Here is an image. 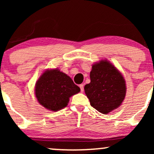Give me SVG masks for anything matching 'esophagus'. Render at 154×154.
Returning a JSON list of instances; mask_svg holds the SVG:
<instances>
[{"label": "esophagus", "mask_w": 154, "mask_h": 154, "mask_svg": "<svg viewBox=\"0 0 154 154\" xmlns=\"http://www.w3.org/2000/svg\"><path fill=\"white\" fill-rule=\"evenodd\" d=\"M79 86H80V88H81V92H83V91H84V85H83V84H81V85H80Z\"/></svg>", "instance_id": "34e87169"}]
</instances>
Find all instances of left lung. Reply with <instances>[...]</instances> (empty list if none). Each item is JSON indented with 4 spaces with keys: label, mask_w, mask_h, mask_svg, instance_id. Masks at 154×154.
Returning a JSON list of instances; mask_svg holds the SVG:
<instances>
[{
    "label": "left lung",
    "mask_w": 154,
    "mask_h": 154,
    "mask_svg": "<svg viewBox=\"0 0 154 154\" xmlns=\"http://www.w3.org/2000/svg\"><path fill=\"white\" fill-rule=\"evenodd\" d=\"M90 83L85 85L90 105L103 114L120 106L126 94L125 81L121 73L107 60L92 65Z\"/></svg>",
    "instance_id": "left-lung-1"
}]
</instances>
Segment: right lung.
Returning a JSON list of instances; mask_svg holds the SVG:
<instances>
[{"mask_svg": "<svg viewBox=\"0 0 154 154\" xmlns=\"http://www.w3.org/2000/svg\"><path fill=\"white\" fill-rule=\"evenodd\" d=\"M81 89L72 79L59 69H48L38 80L35 94L38 102L52 111L61 110L68 105L69 98Z\"/></svg>", "mask_w": 154, "mask_h": 154, "instance_id": "add662e5", "label": "right lung"}]
</instances>
